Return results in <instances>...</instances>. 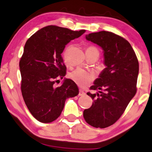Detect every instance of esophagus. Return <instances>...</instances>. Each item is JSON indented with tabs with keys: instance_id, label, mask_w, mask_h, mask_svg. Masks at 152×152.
<instances>
[{
	"instance_id": "esophagus-1",
	"label": "esophagus",
	"mask_w": 152,
	"mask_h": 152,
	"mask_svg": "<svg viewBox=\"0 0 152 152\" xmlns=\"http://www.w3.org/2000/svg\"><path fill=\"white\" fill-rule=\"evenodd\" d=\"M86 93L84 92V91L82 90H79V96H83L85 95Z\"/></svg>"
}]
</instances>
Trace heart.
<instances>
[{
	"instance_id": "heart-1",
	"label": "heart",
	"mask_w": 152,
	"mask_h": 152,
	"mask_svg": "<svg viewBox=\"0 0 152 152\" xmlns=\"http://www.w3.org/2000/svg\"><path fill=\"white\" fill-rule=\"evenodd\" d=\"M70 47H66L63 52V58L65 64H68L69 61L67 58V54L69 50ZM86 53H96L99 55V51L94 46H89L86 48ZM69 77L81 87H86L92 81L94 78V75L90 72H88L81 69H77L75 71L69 73Z\"/></svg>"
}]
</instances>
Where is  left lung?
<instances>
[{"instance_id": "8db88e82", "label": "left lung", "mask_w": 152, "mask_h": 152, "mask_svg": "<svg viewBox=\"0 0 152 152\" xmlns=\"http://www.w3.org/2000/svg\"><path fill=\"white\" fill-rule=\"evenodd\" d=\"M86 39L102 49L106 68L87 93L94 102L83 111V118L95 128L110 126L119 120L137 92L139 62L127 40L108 31L93 32Z\"/></svg>"}]
</instances>
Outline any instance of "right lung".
<instances>
[{"label": "right lung", "instance_id": "add662e5", "mask_svg": "<svg viewBox=\"0 0 152 152\" xmlns=\"http://www.w3.org/2000/svg\"><path fill=\"white\" fill-rule=\"evenodd\" d=\"M85 32L48 26L26 43L20 61L21 91L26 105L39 122L50 123L56 120L66 99L78 95L77 86L71 79H64L59 87L54 84L66 75V67L61 56L65 45Z\"/></svg>", "mask_w": 152, "mask_h": 152}]
</instances>
